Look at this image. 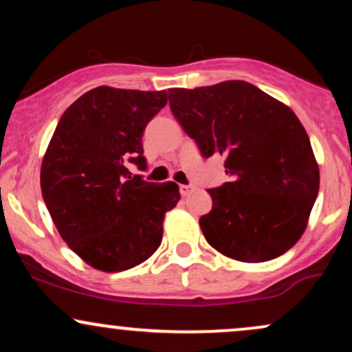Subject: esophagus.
<instances>
[{
  "mask_svg": "<svg viewBox=\"0 0 352 352\" xmlns=\"http://www.w3.org/2000/svg\"><path fill=\"white\" fill-rule=\"evenodd\" d=\"M193 190H195V187H193V185H180V193L184 197L190 195V193H192Z\"/></svg>",
  "mask_w": 352,
  "mask_h": 352,
  "instance_id": "esophagus-1",
  "label": "esophagus"
}]
</instances>
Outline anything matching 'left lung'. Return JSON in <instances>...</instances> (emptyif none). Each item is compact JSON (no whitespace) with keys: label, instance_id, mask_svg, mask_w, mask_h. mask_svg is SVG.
<instances>
[{"label":"left lung","instance_id":"1","mask_svg":"<svg viewBox=\"0 0 352 352\" xmlns=\"http://www.w3.org/2000/svg\"><path fill=\"white\" fill-rule=\"evenodd\" d=\"M170 109L205 159L220 153L232 182L210 188L200 228L217 252L261 263L288 252L319 190L309 137L286 104L245 80L168 89Z\"/></svg>","mask_w":352,"mask_h":352}]
</instances>
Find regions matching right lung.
I'll use <instances>...</instances> for the list:
<instances>
[{"label":"right lung","instance_id":"1","mask_svg":"<svg viewBox=\"0 0 352 352\" xmlns=\"http://www.w3.org/2000/svg\"><path fill=\"white\" fill-rule=\"evenodd\" d=\"M167 91L99 86L60 116L41 164V192L60 238L82 261L106 273L134 268L160 246L164 218L180 200L173 182L131 175L145 168V125Z\"/></svg>","mask_w":352,"mask_h":352}]
</instances>
